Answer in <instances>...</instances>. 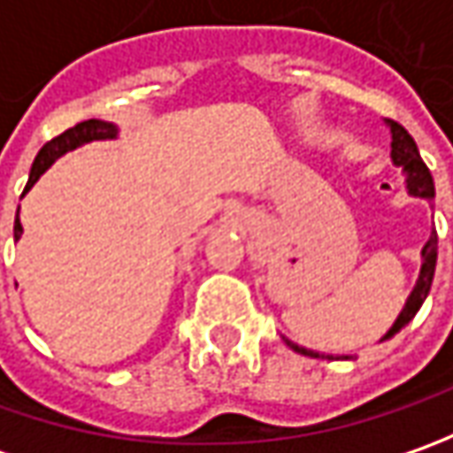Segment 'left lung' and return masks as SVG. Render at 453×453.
Listing matches in <instances>:
<instances>
[{
	"label": "left lung",
	"mask_w": 453,
	"mask_h": 453,
	"mask_svg": "<svg viewBox=\"0 0 453 453\" xmlns=\"http://www.w3.org/2000/svg\"><path fill=\"white\" fill-rule=\"evenodd\" d=\"M386 126L391 128V158L393 164L401 165L403 168V173H406V188H409L411 196H418V199H426L434 201V179H431V173H428L426 164L421 161V153L416 149V141L411 138L409 131L403 128V126H398L395 120H386ZM436 250H439V236L436 232L428 236V242L424 244V250H421V259H424V265H421V272H418V280H416V288L409 295V300L403 304V310H401V315L395 318V322L391 325V330L383 335L380 340H388L393 338L401 327H406L413 318H416V312L421 310V304L428 297V289H431V282H434V270H436ZM289 348L295 350V353H303V356H312V357H333V356H320V353H315V350H307L303 345H295L292 340H285ZM350 356H345L348 360Z\"/></svg>",
	"instance_id": "left-lung-1"
}]
</instances>
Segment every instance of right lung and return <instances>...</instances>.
Returning a JSON list of instances; mask_svg holds the SVG:
<instances>
[{
    "label": "right lung",
    "mask_w": 453,
    "mask_h": 453,
    "mask_svg": "<svg viewBox=\"0 0 453 453\" xmlns=\"http://www.w3.org/2000/svg\"><path fill=\"white\" fill-rule=\"evenodd\" d=\"M113 138H118V126L108 123V120H97V118L82 120L78 126L67 128L58 138L47 141L40 149V153L35 156V164H32V171H29V181H27L25 191H29L44 171L55 164L60 156H65L67 150H75L80 146H85V143H93V141H113ZM19 236H22V224H19V214H17V219H14V242H19Z\"/></svg>",
    "instance_id": "right-lung-1"
}]
</instances>
